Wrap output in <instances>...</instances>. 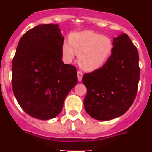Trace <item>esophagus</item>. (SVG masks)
I'll use <instances>...</instances> for the list:
<instances>
[{
  "instance_id": "esophagus-1",
  "label": "esophagus",
  "mask_w": 152,
  "mask_h": 152,
  "mask_svg": "<svg viewBox=\"0 0 152 152\" xmlns=\"http://www.w3.org/2000/svg\"><path fill=\"white\" fill-rule=\"evenodd\" d=\"M77 76H78V80H79V82H81L82 79V76H83V73H82V72L80 71V70H79V71L77 72Z\"/></svg>"
}]
</instances>
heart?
Listing matches in <instances>:
<instances>
[{
	"mask_svg": "<svg viewBox=\"0 0 152 152\" xmlns=\"http://www.w3.org/2000/svg\"><path fill=\"white\" fill-rule=\"evenodd\" d=\"M114 50L113 39L92 31L73 32L69 41L62 42V51L67 62H70L78 53V62L83 70L94 71L107 62Z\"/></svg>",
	"mask_w": 152,
	"mask_h": 152,
	"instance_id": "heart-1",
	"label": "heart"
}]
</instances>
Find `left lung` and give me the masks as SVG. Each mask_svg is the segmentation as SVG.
Returning <instances> with one entry per match:
<instances>
[{"instance_id": "obj_1", "label": "left lung", "mask_w": 152, "mask_h": 152, "mask_svg": "<svg viewBox=\"0 0 152 152\" xmlns=\"http://www.w3.org/2000/svg\"><path fill=\"white\" fill-rule=\"evenodd\" d=\"M114 50L104 65L85 73V109L93 118L108 121L124 115L135 99L140 78L138 51L126 34L114 38Z\"/></svg>"}]
</instances>
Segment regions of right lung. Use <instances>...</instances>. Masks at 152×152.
Segmentation results:
<instances>
[{"mask_svg":"<svg viewBox=\"0 0 152 152\" xmlns=\"http://www.w3.org/2000/svg\"><path fill=\"white\" fill-rule=\"evenodd\" d=\"M59 25L42 24L20 38L12 60V85L26 113L40 120L56 117L78 82L76 67L64 64Z\"/></svg>","mask_w":152,"mask_h":152,"instance_id":"right-lung-1","label":"right lung"}]
</instances>
